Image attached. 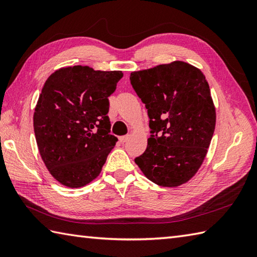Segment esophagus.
Instances as JSON below:
<instances>
[{"label":"esophagus","mask_w":257,"mask_h":257,"mask_svg":"<svg viewBox=\"0 0 257 257\" xmlns=\"http://www.w3.org/2000/svg\"><path fill=\"white\" fill-rule=\"evenodd\" d=\"M128 139H129V136H122V137L119 138V141H120V143H121V144H124L125 141H127Z\"/></svg>","instance_id":"1"}]
</instances>
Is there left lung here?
<instances>
[{
	"label": "left lung",
	"instance_id": "8db88e82",
	"mask_svg": "<svg viewBox=\"0 0 257 257\" xmlns=\"http://www.w3.org/2000/svg\"><path fill=\"white\" fill-rule=\"evenodd\" d=\"M130 83L146 103L151 134H156L135 162L161 187L187 183L203 163L215 129V107L204 74L174 61L133 72Z\"/></svg>",
	"mask_w": 257,
	"mask_h": 257
}]
</instances>
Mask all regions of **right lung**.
<instances>
[{
  "mask_svg": "<svg viewBox=\"0 0 257 257\" xmlns=\"http://www.w3.org/2000/svg\"><path fill=\"white\" fill-rule=\"evenodd\" d=\"M121 70L68 66L45 81L33 123L38 151L48 171L67 188H81L101 172L118 139L110 132L108 97Z\"/></svg>",
  "mask_w": 257,
  "mask_h": 257,
  "instance_id": "1",
  "label": "right lung"
}]
</instances>
